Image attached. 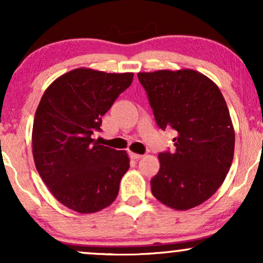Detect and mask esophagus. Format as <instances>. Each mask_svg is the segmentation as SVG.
<instances>
[{"mask_svg":"<svg viewBox=\"0 0 263 263\" xmlns=\"http://www.w3.org/2000/svg\"><path fill=\"white\" fill-rule=\"evenodd\" d=\"M129 157H131L132 159H135V161H138V159H141L142 155H138V153H134V152H129Z\"/></svg>","mask_w":263,"mask_h":263,"instance_id":"34e87169","label":"esophagus"}]
</instances>
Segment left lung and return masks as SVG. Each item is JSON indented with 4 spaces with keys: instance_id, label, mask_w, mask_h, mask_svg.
Returning a JSON list of instances; mask_svg holds the SVG:
<instances>
[{
    "instance_id": "1",
    "label": "left lung",
    "mask_w": 263,
    "mask_h": 263,
    "mask_svg": "<svg viewBox=\"0 0 263 263\" xmlns=\"http://www.w3.org/2000/svg\"><path fill=\"white\" fill-rule=\"evenodd\" d=\"M157 125L176 131V151L158 155L152 194L176 210L208 200L225 180L234 158L235 132L219 87L190 69L138 73Z\"/></svg>"
}]
</instances>
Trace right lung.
Instances as JSON below:
<instances>
[{"instance_id": "right-lung-1", "label": "right lung", "mask_w": 263, "mask_h": 263, "mask_svg": "<svg viewBox=\"0 0 263 263\" xmlns=\"http://www.w3.org/2000/svg\"><path fill=\"white\" fill-rule=\"evenodd\" d=\"M132 80V73L74 69L42 96L33 122V158L45 185L69 209L95 213L119 194L129 168L127 153L101 146L92 135L101 131V117Z\"/></svg>"}]
</instances>
